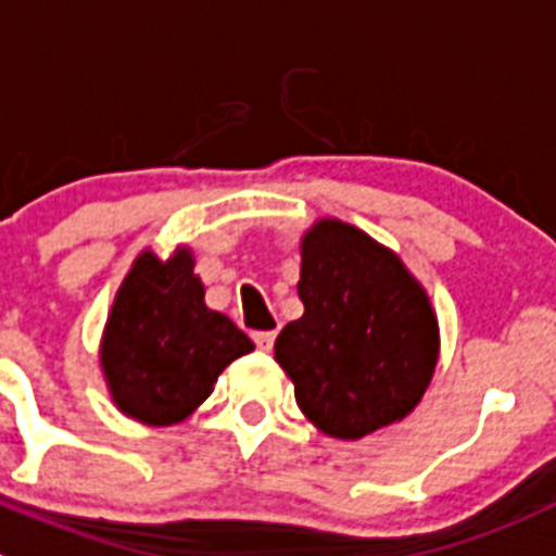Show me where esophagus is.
<instances>
[{
    "label": "esophagus",
    "instance_id": "esophagus-1",
    "mask_svg": "<svg viewBox=\"0 0 556 556\" xmlns=\"http://www.w3.org/2000/svg\"><path fill=\"white\" fill-rule=\"evenodd\" d=\"M254 343H257L260 352H271L274 340H277V329H266V332H254Z\"/></svg>",
    "mask_w": 556,
    "mask_h": 556
}]
</instances>
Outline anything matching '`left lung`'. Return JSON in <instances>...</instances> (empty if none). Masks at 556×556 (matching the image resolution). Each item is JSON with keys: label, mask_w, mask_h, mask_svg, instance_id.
<instances>
[{"label": "left lung", "mask_w": 556, "mask_h": 556, "mask_svg": "<svg viewBox=\"0 0 556 556\" xmlns=\"http://www.w3.org/2000/svg\"><path fill=\"white\" fill-rule=\"evenodd\" d=\"M304 315L274 343L296 404L329 438L357 440L421 402L440 332L427 290L363 229L321 218L302 238Z\"/></svg>", "instance_id": "8db88e82"}]
</instances>
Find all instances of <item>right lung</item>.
<instances>
[{
	"label": "right lung",
	"mask_w": 556,
	"mask_h": 556,
	"mask_svg": "<svg viewBox=\"0 0 556 556\" xmlns=\"http://www.w3.org/2000/svg\"><path fill=\"white\" fill-rule=\"evenodd\" d=\"M254 343L204 304L193 254L135 260L108 315L99 363L113 404L149 427L182 421L213 393L218 374Z\"/></svg>",
	"instance_id": "obj_1"
}]
</instances>
